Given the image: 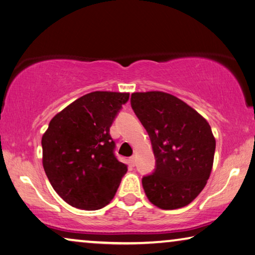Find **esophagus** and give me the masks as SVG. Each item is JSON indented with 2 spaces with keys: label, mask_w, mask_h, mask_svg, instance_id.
<instances>
[{
  "label": "esophagus",
  "mask_w": 255,
  "mask_h": 255,
  "mask_svg": "<svg viewBox=\"0 0 255 255\" xmlns=\"http://www.w3.org/2000/svg\"><path fill=\"white\" fill-rule=\"evenodd\" d=\"M128 162H130L131 165H134V164H135V157H134V156H131V157L128 158Z\"/></svg>",
  "instance_id": "obj_1"
}]
</instances>
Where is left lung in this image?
<instances>
[{
  "instance_id": "left-lung-1",
  "label": "left lung",
  "mask_w": 255,
  "mask_h": 255,
  "mask_svg": "<svg viewBox=\"0 0 255 255\" xmlns=\"http://www.w3.org/2000/svg\"><path fill=\"white\" fill-rule=\"evenodd\" d=\"M131 107L149 135L156 165L142 178L152 204L163 210L189 204L212 171L215 139L204 117L165 92H135Z\"/></svg>"
}]
</instances>
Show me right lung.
Here are the masks:
<instances>
[{
	"mask_svg": "<svg viewBox=\"0 0 255 255\" xmlns=\"http://www.w3.org/2000/svg\"><path fill=\"white\" fill-rule=\"evenodd\" d=\"M128 93L96 91L53 117L42 136L43 167L51 186L69 205L99 210L114 198L125 164L109 134Z\"/></svg>",
	"mask_w": 255,
	"mask_h": 255,
	"instance_id": "1",
	"label": "right lung"
}]
</instances>
